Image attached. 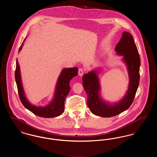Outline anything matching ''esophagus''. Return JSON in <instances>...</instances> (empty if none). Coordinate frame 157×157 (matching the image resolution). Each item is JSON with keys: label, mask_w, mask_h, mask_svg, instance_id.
I'll list each match as a JSON object with an SVG mask.
<instances>
[{"label": "esophagus", "mask_w": 157, "mask_h": 157, "mask_svg": "<svg viewBox=\"0 0 157 157\" xmlns=\"http://www.w3.org/2000/svg\"><path fill=\"white\" fill-rule=\"evenodd\" d=\"M83 72H84V71H83V69H82V68L79 69V70H78V75H79V76H82L83 74Z\"/></svg>", "instance_id": "34e87169"}]
</instances>
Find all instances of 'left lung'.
<instances>
[{"label": "left lung", "instance_id": "left-lung-1", "mask_svg": "<svg viewBox=\"0 0 157 157\" xmlns=\"http://www.w3.org/2000/svg\"><path fill=\"white\" fill-rule=\"evenodd\" d=\"M115 51L122 56V61L125 64L129 76V84L124 96L118 102H109L101 96V86L98 76L100 69H93L82 77V83L87 94V105L90 112L97 116L111 117L128 109L134 99L140 82V58L132 35L122 33V38L116 46Z\"/></svg>", "mask_w": 157, "mask_h": 157}]
</instances>
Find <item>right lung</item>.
<instances>
[{
    "mask_svg": "<svg viewBox=\"0 0 157 157\" xmlns=\"http://www.w3.org/2000/svg\"><path fill=\"white\" fill-rule=\"evenodd\" d=\"M26 38L27 36L24 39L23 42L19 49V52L21 51ZM78 68L77 67L63 69L58 78L53 97L51 102L44 106H36L31 104L26 98L23 87L20 66L17 59L15 74V81L21 102L26 109L39 117L43 118H54L59 116L65 110L64 104L65 98L69 94L71 89L69 85L70 81L78 75Z\"/></svg>",
    "mask_w": 157,
    "mask_h": 157,
    "instance_id": "obj_1",
    "label": "right lung"
}]
</instances>
